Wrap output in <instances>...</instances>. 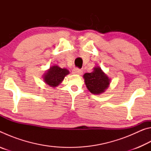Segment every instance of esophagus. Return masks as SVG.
<instances>
[{"instance_id": "esophagus-1", "label": "esophagus", "mask_w": 151, "mask_h": 151, "mask_svg": "<svg viewBox=\"0 0 151 151\" xmlns=\"http://www.w3.org/2000/svg\"><path fill=\"white\" fill-rule=\"evenodd\" d=\"M72 73L74 74V75H82V74H83V70L79 69V68H75V69L73 70Z\"/></svg>"}]
</instances>
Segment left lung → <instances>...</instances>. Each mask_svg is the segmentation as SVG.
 <instances>
[{
    "label": "left lung",
    "instance_id": "8db88e82",
    "mask_svg": "<svg viewBox=\"0 0 151 151\" xmlns=\"http://www.w3.org/2000/svg\"><path fill=\"white\" fill-rule=\"evenodd\" d=\"M83 78L86 88L94 94H101L104 93L111 81L99 66H94L93 72L85 73Z\"/></svg>",
    "mask_w": 151,
    "mask_h": 151
}]
</instances>
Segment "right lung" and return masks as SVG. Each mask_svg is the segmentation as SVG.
Wrapping results in <instances>:
<instances>
[{
    "label": "right lung",
    "mask_w": 151,
    "mask_h": 151,
    "mask_svg": "<svg viewBox=\"0 0 151 151\" xmlns=\"http://www.w3.org/2000/svg\"><path fill=\"white\" fill-rule=\"evenodd\" d=\"M69 74V70L62 68L58 65H53L46 71L42 76L43 81L46 85L55 88L62 83L65 76Z\"/></svg>",
    "instance_id": "right-lung-1"
}]
</instances>
